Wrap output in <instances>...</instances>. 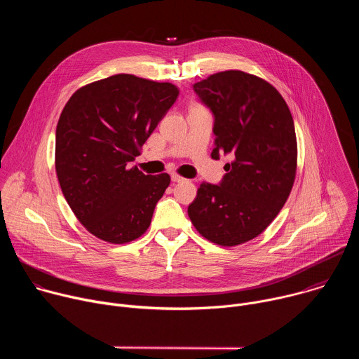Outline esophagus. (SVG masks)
<instances>
[{"instance_id":"34e87169","label":"esophagus","mask_w":359,"mask_h":359,"mask_svg":"<svg viewBox=\"0 0 359 359\" xmlns=\"http://www.w3.org/2000/svg\"><path fill=\"white\" fill-rule=\"evenodd\" d=\"M186 179L184 177H182V176H179V175H172V182L173 183H180V182H184Z\"/></svg>"}]
</instances>
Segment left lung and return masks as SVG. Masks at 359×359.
I'll return each mask as SVG.
<instances>
[{"label":"left lung","instance_id":"left-lung-1","mask_svg":"<svg viewBox=\"0 0 359 359\" xmlns=\"http://www.w3.org/2000/svg\"><path fill=\"white\" fill-rule=\"evenodd\" d=\"M215 115L216 147L233 162L220 186L201 183L187 213L212 243L233 247L262 234L285 204L297 173V137L288 105L267 81L231 69L193 85Z\"/></svg>","mask_w":359,"mask_h":359}]
</instances>
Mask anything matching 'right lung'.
Wrapping results in <instances>:
<instances>
[{"mask_svg": "<svg viewBox=\"0 0 359 359\" xmlns=\"http://www.w3.org/2000/svg\"><path fill=\"white\" fill-rule=\"evenodd\" d=\"M170 82L118 74L79 88L57 125L55 170L81 224L112 244L139 238L170 184L130 162L177 99Z\"/></svg>", "mask_w": 359, "mask_h": 359, "instance_id": "obj_1", "label": "right lung"}]
</instances>
